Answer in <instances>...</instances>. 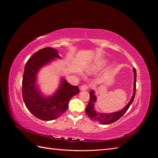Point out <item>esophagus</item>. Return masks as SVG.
<instances>
[{
    "mask_svg": "<svg viewBox=\"0 0 158 158\" xmlns=\"http://www.w3.org/2000/svg\"><path fill=\"white\" fill-rule=\"evenodd\" d=\"M88 88H89V86L87 84H84L80 87L81 90H87Z\"/></svg>",
    "mask_w": 158,
    "mask_h": 158,
    "instance_id": "34e87169",
    "label": "esophagus"
}]
</instances>
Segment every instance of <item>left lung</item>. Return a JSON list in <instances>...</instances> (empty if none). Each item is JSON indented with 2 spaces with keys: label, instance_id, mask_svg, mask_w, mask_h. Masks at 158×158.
<instances>
[{
  "label": "left lung",
  "instance_id": "obj_1",
  "mask_svg": "<svg viewBox=\"0 0 158 158\" xmlns=\"http://www.w3.org/2000/svg\"><path fill=\"white\" fill-rule=\"evenodd\" d=\"M133 71H134V74H135L134 75V76H135V80H134V93L130 102L127 105V106L123 109H122L121 111L109 113H109L103 114V113H99L98 112H96L94 109V103L95 102V101H96V97H95V95H94V91L91 90L89 92V97H90L89 101L86 108H85V113H86L89 118L92 119V120H94L95 122L102 124V125H108V124H111L118 121V119L127 111L129 107L131 106V105L133 102L134 99H135V94H136V71L135 68L133 69Z\"/></svg>",
  "mask_w": 158,
  "mask_h": 158
}]
</instances>
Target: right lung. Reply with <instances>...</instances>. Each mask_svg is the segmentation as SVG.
Segmentation results:
<instances>
[{
  "label": "right lung",
  "mask_w": 158,
  "mask_h": 158,
  "mask_svg": "<svg viewBox=\"0 0 158 158\" xmlns=\"http://www.w3.org/2000/svg\"><path fill=\"white\" fill-rule=\"evenodd\" d=\"M53 58H60L58 51L45 47L35 52L25 65L22 80V97L27 109L37 118L51 121L59 118L69 107L74 95L80 92L78 86L73 85L63 78L54 95L44 98L35 87L36 75L40 69Z\"/></svg>",
  "instance_id": "1"
}]
</instances>
